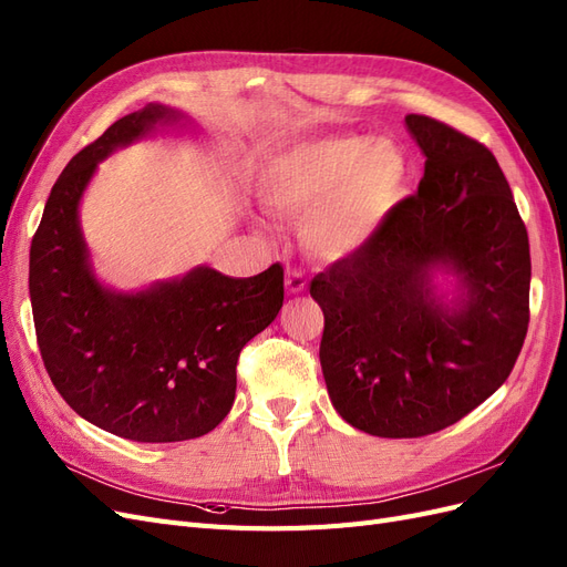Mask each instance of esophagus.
Segmentation results:
<instances>
[{"instance_id": "1", "label": "esophagus", "mask_w": 567, "mask_h": 567, "mask_svg": "<svg viewBox=\"0 0 567 567\" xmlns=\"http://www.w3.org/2000/svg\"><path fill=\"white\" fill-rule=\"evenodd\" d=\"M307 288V281H305V277H302V271H298V269H288L286 271V290L290 296H298V293H302V290Z\"/></svg>"}]
</instances>
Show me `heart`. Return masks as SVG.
Segmentation results:
<instances>
[{"mask_svg":"<svg viewBox=\"0 0 567 567\" xmlns=\"http://www.w3.org/2000/svg\"><path fill=\"white\" fill-rule=\"evenodd\" d=\"M409 186V158L392 140L329 136L279 153L262 198L286 217H305V246L340 260L369 246Z\"/></svg>","mask_w":567,"mask_h":567,"instance_id":"heart-1","label":"heart"}]
</instances>
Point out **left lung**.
<instances>
[{
	"mask_svg": "<svg viewBox=\"0 0 567 567\" xmlns=\"http://www.w3.org/2000/svg\"><path fill=\"white\" fill-rule=\"evenodd\" d=\"M404 125L425 156L419 192L310 284L329 398L375 437H423L471 414L508 379L529 321L527 229L492 151L433 117Z\"/></svg>",
	"mask_w": 567,
	"mask_h": 567,
	"instance_id": "left-lung-1",
	"label": "left lung"
}]
</instances>
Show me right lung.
I'll use <instances>...</instances> for the list:
<instances>
[{
    "mask_svg": "<svg viewBox=\"0 0 567 567\" xmlns=\"http://www.w3.org/2000/svg\"><path fill=\"white\" fill-rule=\"evenodd\" d=\"M186 115L146 104L65 165L30 246V302L51 383L84 421L134 442L210 433L236 398L244 346L277 319L284 267L234 279L208 265L123 293L101 284L80 200L101 161Z\"/></svg>",
    "mask_w": 567,
    "mask_h": 567,
    "instance_id": "obj_1",
    "label": "right lung"
}]
</instances>
